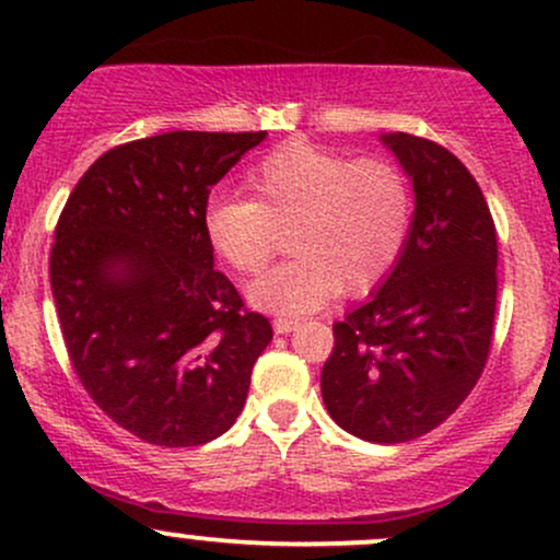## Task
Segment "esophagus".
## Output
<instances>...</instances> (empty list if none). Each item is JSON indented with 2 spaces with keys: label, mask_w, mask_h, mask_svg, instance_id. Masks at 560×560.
Instances as JSON below:
<instances>
[{
  "label": "esophagus",
  "mask_w": 560,
  "mask_h": 560,
  "mask_svg": "<svg viewBox=\"0 0 560 560\" xmlns=\"http://www.w3.org/2000/svg\"><path fill=\"white\" fill-rule=\"evenodd\" d=\"M298 326H300L298 318H284V316L273 318V329H276V334H289V331L298 329Z\"/></svg>",
  "instance_id": "34e87169"
}]
</instances>
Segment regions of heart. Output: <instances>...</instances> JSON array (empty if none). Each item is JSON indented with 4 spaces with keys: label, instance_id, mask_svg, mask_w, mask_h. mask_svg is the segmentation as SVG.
Segmentation results:
<instances>
[{
    "label": "heart",
    "instance_id": "1",
    "mask_svg": "<svg viewBox=\"0 0 560 560\" xmlns=\"http://www.w3.org/2000/svg\"><path fill=\"white\" fill-rule=\"evenodd\" d=\"M247 186L255 199H210L202 229L218 258L240 273L262 271L289 231L294 258L249 287L255 305L284 318L318 311L339 289L361 294L382 284L413 231V184L382 155L287 141L249 168Z\"/></svg>",
    "mask_w": 560,
    "mask_h": 560
}]
</instances>
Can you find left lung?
I'll return each instance as SVG.
<instances>
[{"instance_id":"obj_1","label":"left lung","mask_w":560,"mask_h":560,"mask_svg":"<svg viewBox=\"0 0 560 560\" xmlns=\"http://www.w3.org/2000/svg\"><path fill=\"white\" fill-rule=\"evenodd\" d=\"M384 144L413 178V231L382 289L334 324L320 395L345 432L397 445L440 427L477 387L494 334L498 231L447 147L402 131Z\"/></svg>"}]
</instances>
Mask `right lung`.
<instances>
[{
    "label": "right lung",
    "mask_w": 560,
    "mask_h": 560,
    "mask_svg": "<svg viewBox=\"0 0 560 560\" xmlns=\"http://www.w3.org/2000/svg\"><path fill=\"white\" fill-rule=\"evenodd\" d=\"M266 131H168L113 147L70 191L49 279L70 365L139 440L197 447L229 432L273 339L213 268L210 189Z\"/></svg>",
    "instance_id": "obj_1"
}]
</instances>
